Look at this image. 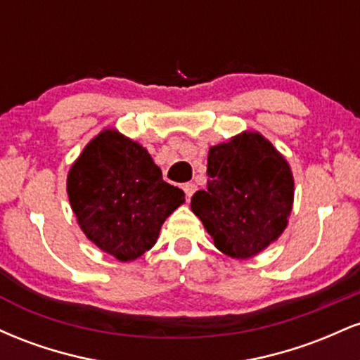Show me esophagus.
<instances>
[{
    "label": "esophagus",
    "mask_w": 360,
    "mask_h": 360,
    "mask_svg": "<svg viewBox=\"0 0 360 360\" xmlns=\"http://www.w3.org/2000/svg\"><path fill=\"white\" fill-rule=\"evenodd\" d=\"M183 189H184V193H186V198H191L193 194H194V191H196V184L194 183H186L184 186H183Z\"/></svg>",
    "instance_id": "1"
}]
</instances>
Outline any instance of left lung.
<instances>
[{
	"label": "left lung",
	"mask_w": 360,
	"mask_h": 360,
	"mask_svg": "<svg viewBox=\"0 0 360 360\" xmlns=\"http://www.w3.org/2000/svg\"><path fill=\"white\" fill-rule=\"evenodd\" d=\"M208 184L191 198L214 247L250 259L284 232L295 181L288 160L257 131H242L208 152Z\"/></svg>",
	"instance_id": "obj_1"
}]
</instances>
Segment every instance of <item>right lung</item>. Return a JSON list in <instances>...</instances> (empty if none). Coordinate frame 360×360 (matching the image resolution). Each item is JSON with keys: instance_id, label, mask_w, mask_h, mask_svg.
I'll list each match as a JSON object with an SVG mask.
<instances>
[{"instance_id": "1", "label": "right lung", "mask_w": 360, "mask_h": 360, "mask_svg": "<svg viewBox=\"0 0 360 360\" xmlns=\"http://www.w3.org/2000/svg\"><path fill=\"white\" fill-rule=\"evenodd\" d=\"M68 194L86 237L122 262L150 250L184 203L146 148L118 130H103L84 147L68 174Z\"/></svg>"}]
</instances>
